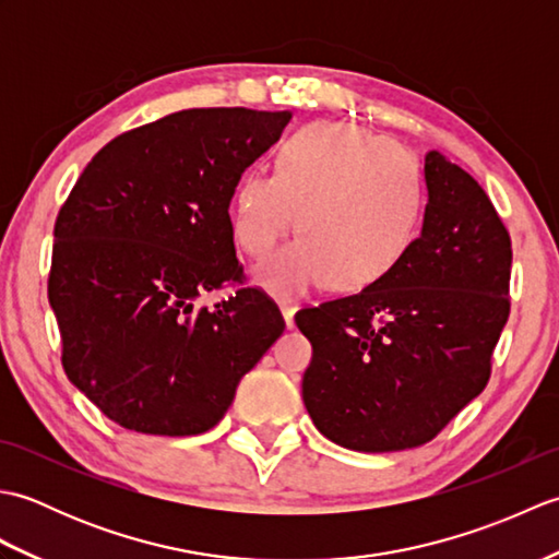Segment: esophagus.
Masks as SVG:
<instances>
[{"label": "esophagus", "mask_w": 559, "mask_h": 559, "mask_svg": "<svg viewBox=\"0 0 559 559\" xmlns=\"http://www.w3.org/2000/svg\"><path fill=\"white\" fill-rule=\"evenodd\" d=\"M295 312H298V305L295 302H281V314H283V322H286L288 329L295 326Z\"/></svg>", "instance_id": "obj_1"}]
</instances>
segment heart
<instances>
[{"mask_svg":"<svg viewBox=\"0 0 559 559\" xmlns=\"http://www.w3.org/2000/svg\"><path fill=\"white\" fill-rule=\"evenodd\" d=\"M425 185L396 141L355 124H310L278 153L276 173L247 170L233 194V237L266 257L300 216L302 237L254 269L276 298L326 286H372L408 254L420 233Z\"/></svg>","mask_w":559,"mask_h":559,"instance_id":"1","label":"heart"}]
</instances>
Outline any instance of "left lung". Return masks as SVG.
I'll return each instance as SVG.
<instances>
[{"mask_svg": "<svg viewBox=\"0 0 559 559\" xmlns=\"http://www.w3.org/2000/svg\"><path fill=\"white\" fill-rule=\"evenodd\" d=\"M420 237L384 278L307 307L302 401L353 451L413 449L444 430L490 379L509 317L512 240L490 197L439 151L425 156Z\"/></svg>", "mask_w": 559, "mask_h": 559, "instance_id": "1", "label": "left lung"}]
</instances>
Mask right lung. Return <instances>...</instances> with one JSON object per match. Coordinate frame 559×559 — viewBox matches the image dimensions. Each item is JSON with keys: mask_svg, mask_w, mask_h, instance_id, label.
Listing matches in <instances>:
<instances>
[{"mask_svg": "<svg viewBox=\"0 0 559 559\" xmlns=\"http://www.w3.org/2000/svg\"><path fill=\"white\" fill-rule=\"evenodd\" d=\"M293 112L194 108L103 146L55 223L47 298L69 382L127 430L201 435L286 322L242 283L230 199Z\"/></svg>", "mask_w": 559, "mask_h": 559, "instance_id": "obj_1", "label": "right lung"}]
</instances>
